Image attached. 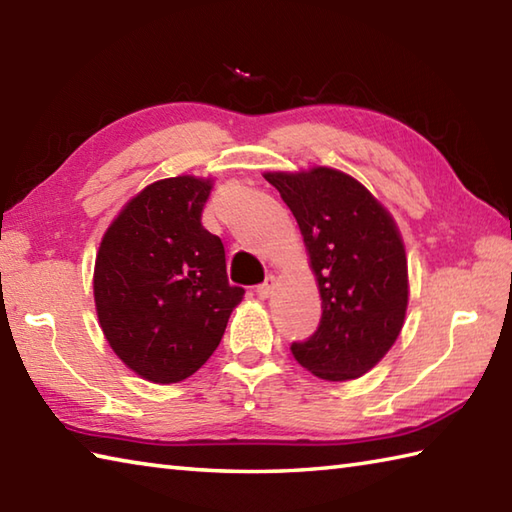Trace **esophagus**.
Listing matches in <instances>:
<instances>
[{"label":"esophagus","instance_id":"34e87169","mask_svg":"<svg viewBox=\"0 0 512 512\" xmlns=\"http://www.w3.org/2000/svg\"><path fill=\"white\" fill-rule=\"evenodd\" d=\"M273 290H275V277H266L264 284H259L255 292L259 299H268L270 295H273Z\"/></svg>","mask_w":512,"mask_h":512}]
</instances>
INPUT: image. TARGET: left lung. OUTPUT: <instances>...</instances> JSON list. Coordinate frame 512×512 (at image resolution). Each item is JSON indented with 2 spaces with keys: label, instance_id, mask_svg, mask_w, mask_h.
I'll list each match as a JSON object with an SVG mask.
<instances>
[{
  "label": "left lung",
  "instance_id": "1",
  "mask_svg": "<svg viewBox=\"0 0 512 512\" xmlns=\"http://www.w3.org/2000/svg\"><path fill=\"white\" fill-rule=\"evenodd\" d=\"M264 178L295 215L321 295V323L292 343L297 363L323 380L367 374L405 323L407 255L394 217L343 171H268Z\"/></svg>",
  "mask_w": 512,
  "mask_h": 512
}]
</instances>
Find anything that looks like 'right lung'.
Wrapping results in <instances>:
<instances>
[{
	"instance_id": "obj_1",
	"label": "right lung",
	"mask_w": 512,
	"mask_h": 512,
	"mask_svg": "<svg viewBox=\"0 0 512 512\" xmlns=\"http://www.w3.org/2000/svg\"><path fill=\"white\" fill-rule=\"evenodd\" d=\"M213 180L149 184L107 228L94 264V303L121 361L158 385L209 361L244 288L226 277L222 239L202 226Z\"/></svg>"
}]
</instances>
